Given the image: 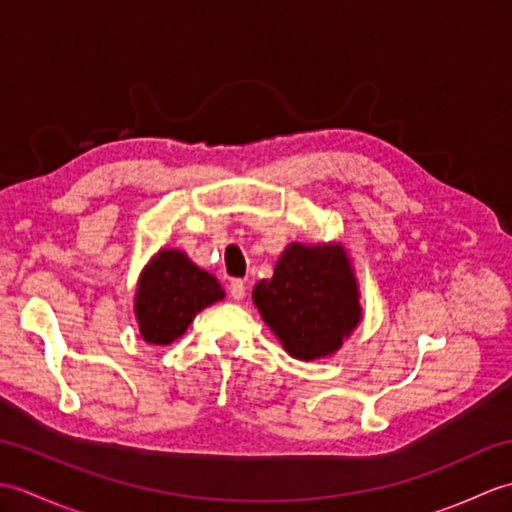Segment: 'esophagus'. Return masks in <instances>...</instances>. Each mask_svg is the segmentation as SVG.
Wrapping results in <instances>:
<instances>
[{"instance_id": "1", "label": "esophagus", "mask_w": 512, "mask_h": 512, "mask_svg": "<svg viewBox=\"0 0 512 512\" xmlns=\"http://www.w3.org/2000/svg\"><path fill=\"white\" fill-rule=\"evenodd\" d=\"M246 290H248V281L246 279H233L231 281V297L235 301H242L246 297Z\"/></svg>"}]
</instances>
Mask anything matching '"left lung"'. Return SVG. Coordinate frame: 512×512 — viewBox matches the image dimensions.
<instances>
[{"label":"left lung","instance_id":"1","mask_svg":"<svg viewBox=\"0 0 512 512\" xmlns=\"http://www.w3.org/2000/svg\"><path fill=\"white\" fill-rule=\"evenodd\" d=\"M253 301L286 352L301 361L339 350L361 321L354 273L341 246L290 244L275 275L255 286Z\"/></svg>","mask_w":512,"mask_h":512}]
</instances>
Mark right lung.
Instances as JSON below:
<instances>
[{
  "label": "right lung",
  "instance_id": "obj_1",
  "mask_svg": "<svg viewBox=\"0 0 512 512\" xmlns=\"http://www.w3.org/2000/svg\"><path fill=\"white\" fill-rule=\"evenodd\" d=\"M224 290L211 273L180 250H160L140 277L136 317L147 343L169 345L184 334L195 314L220 301Z\"/></svg>",
  "mask_w": 512,
  "mask_h": 512
}]
</instances>
